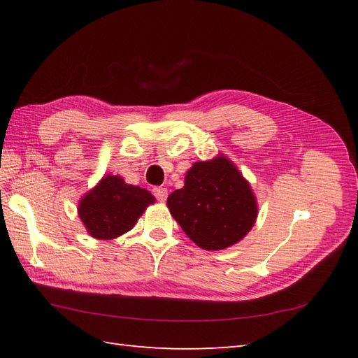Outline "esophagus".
Listing matches in <instances>:
<instances>
[{"label": "esophagus", "mask_w": 358, "mask_h": 358, "mask_svg": "<svg viewBox=\"0 0 358 358\" xmlns=\"http://www.w3.org/2000/svg\"><path fill=\"white\" fill-rule=\"evenodd\" d=\"M152 192H155V196H156V199L159 202H165L166 201V196H169V189H166V188L157 187V188L152 189Z\"/></svg>", "instance_id": "34e87169"}]
</instances>
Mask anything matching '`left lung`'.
<instances>
[{
  "label": "left lung",
  "mask_w": 358,
  "mask_h": 358,
  "mask_svg": "<svg viewBox=\"0 0 358 358\" xmlns=\"http://www.w3.org/2000/svg\"><path fill=\"white\" fill-rule=\"evenodd\" d=\"M185 235L206 250H222L239 243L257 221V201L229 159L196 162L184 188L166 199Z\"/></svg>",
  "instance_id": "obj_1"
}]
</instances>
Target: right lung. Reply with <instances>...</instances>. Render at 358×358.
<instances>
[{
	"instance_id": "obj_1",
	"label": "right lung",
	"mask_w": 358,
	"mask_h": 358,
	"mask_svg": "<svg viewBox=\"0 0 358 358\" xmlns=\"http://www.w3.org/2000/svg\"><path fill=\"white\" fill-rule=\"evenodd\" d=\"M152 202L155 196L148 189L125 184L119 176H106L80 202L78 215L91 236L113 239L133 229Z\"/></svg>"
}]
</instances>
